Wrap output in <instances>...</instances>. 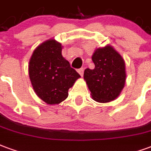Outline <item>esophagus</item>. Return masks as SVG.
I'll use <instances>...</instances> for the list:
<instances>
[{
    "mask_svg": "<svg viewBox=\"0 0 151 151\" xmlns=\"http://www.w3.org/2000/svg\"><path fill=\"white\" fill-rule=\"evenodd\" d=\"M78 73L81 76H83V68H80V69H79L78 70Z\"/></svg>",
    "mask_w": 151,
    "mask_h": 151,
    "instance_id": "obj_1",
    "label": "esophagus"
}]
</instances>
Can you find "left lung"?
Here are the masks:
<instances>
[{
	"mask_svg": "<svg viewBox=\"0 0 151 151\" xmlns=\"http://www.w3.org/2000/svg\"><path fill=\"white\" fill-rule=\"evenodd\" d=\"M92 60L95 68H87L83 73L92 98L99 103L114 101L125 87V60L110 45L96 49Z\"/></svg>",
	"mask_w": 151,
	"mask_h": 151,
	"instance_id": "left-lung-1",
	"label": "left lung"
}]
</instances>
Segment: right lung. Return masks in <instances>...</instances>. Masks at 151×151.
Instances as JSON below:
<instances>
[{"label":"right lung","mask_w":151,"mask_h":151,"mask_svg":"<svg viewBox=\"0 0 151 151\" xmlns=\"http://www.w3.org/2000/svg\"><path fill=\"white\" fill-rule=\"evenodd\" d=\"M63 46L55 39L38 45L29 62V76L36 95L47 104L68 98V90L80 76L62 55Z\"/></svg>","instance_id":"right-lung-1"}]
</instances>
